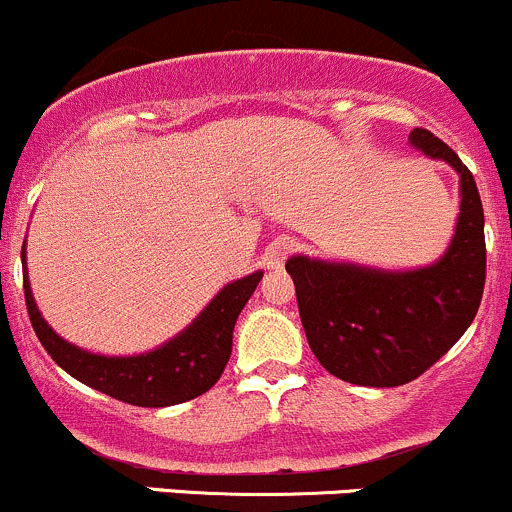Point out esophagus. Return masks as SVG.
<instances>
[{
    "label": "esophagus",
    "mask_w": 512,
    "mask_h": 512,
    "mask_svg": "<svg viewBox=\"0 0 512 512\" xmlns=\"http://www.w3.org/2000/svg\"><path fill=\"white\" fill-rule=\"evenodd\" d=\"M293 241L291 239H276L268 244L266 254H263V261H266L268 268H281L286 263V258L291 256Z\"/></svg>",
    "instance_id": "esophagus-1"
}]
</instances>
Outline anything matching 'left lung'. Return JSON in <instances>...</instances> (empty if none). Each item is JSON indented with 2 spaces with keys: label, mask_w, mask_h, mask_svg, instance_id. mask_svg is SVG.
Here are the masks:
<instances>
[{
  "label": "left lung",
  "mask_w": 512,
  "mask_h": 512,
  "mask_svg": "<svg viewBox=\"0 0 512 512\" xmlns=\"http://www.w3.org/2000/svg\"><path fill=\"white\" fill-rule=\"evenodd\" d=\"M412 145L461 175L456 236L439 263L384 273L347 263L293 256L300 323L320 365L362 387H399L446 355L476 318L486 286L483 204L471 170L444 140L424 128Z\"/></svg>",
  "instance_id": "obj_1"
}]
</instances>
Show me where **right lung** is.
I'll return each mask as SVG.
<instances>
[{
    "mask_svg": "<svg viewBox=\"0 0 512 512\" xmlns=\"http://www.w3.org/2000/svg\"><path fill=\"white\" fill-rule=\"evenodd\" d=\"M21 261H24L26 310L34 333L51 360L78 382L133 407H172L209 392L219 382L231 355L236 318L263 276L261 271H256L241 281L229 283L187 330L157 350L138 357H103L61 340L46 325L31 295L24 254Z\"/></svg>",
    "mask_w": 512,
    "mask_h": 512,
    "instance_id": "add662e5",
    "label": "right lung"
}]
</instances>
